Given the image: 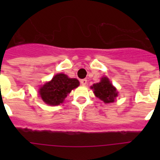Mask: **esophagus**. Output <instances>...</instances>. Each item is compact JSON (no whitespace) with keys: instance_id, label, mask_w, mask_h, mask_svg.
<instances>
[{"instance_id":"obj_1","label":"esophagus","mask_w":160,"mask_h":160,"mask_svg":"<svg viewBox=\"0 0 160 160\" xmlns=\"http://www.w3.org/2000/svg\"><path fill=\"white\" fill-rule=\"evenodd\" d=\"M80 84H81L82 85H86V84H87V80L83 79V80H80Z\"/></svg>"}]
</instances>
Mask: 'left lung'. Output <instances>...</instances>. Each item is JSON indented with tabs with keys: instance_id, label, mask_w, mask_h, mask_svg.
<instances>
[{
	"instance_id": "left-lung-1",
	"label": "left lung",
	"mask_w": 160,
	"mask_h": 160,
	"mask_svg": "<svg viewBox=\"0 0 160 160\" xmlns=\"http://www.w3.org/2000/svg\"><path fill=\"white\" fill-rule=\"evenodd\" d=\"M95 96L105 103H112L118 96L116 89L113 86L107 77H103L100 83L94 84L91 86Z\"/></svg>"
}]
</instances>
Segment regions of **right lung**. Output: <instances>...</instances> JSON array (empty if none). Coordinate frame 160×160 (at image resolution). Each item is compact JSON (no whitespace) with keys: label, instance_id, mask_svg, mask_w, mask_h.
<instances>
[{"label":"right lung","instance_id":"1","mask_svg":"<svg viewBox=\"0 0 160 160\" xmlns=\"http://www.w3.org/2000/svg\"><path fill=\"white\" fill-rule=\"evenodd\" d=\"M79 80L69 78L65 74L55 75L50 82L40 89L39 94L44 102L50 105H58L64 101L70 91L78 87Z\"/></svg>","mask_w":160,"mask_h":160}]
</instances>
